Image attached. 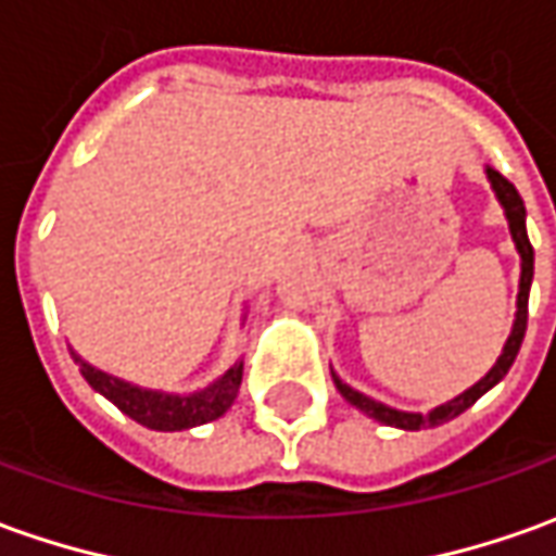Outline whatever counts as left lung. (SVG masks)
Masks as SVG:
<instances>
[{"label":"left lung","instance_id":"obj_1","mask_svg":"<svg viewBox=\"0 0 556 556\" xmlns=\"http://www.w3.org/2000/svg\"><path fill=\"white\" fill-rule=\"evenodd\" d=\"M486 179L493 185V191H496V198H500L502 210H505V218H508V228H511V240H515L517 252H520V292H517V316H515V328H511V334H508V341H505V350H502V356L496 358V365L486 371V377H481L478 383L471 389H466L463 395H456L453 402L447 405H438L432 407L429 414H407V410H395V407L380 405V402H374L368 395H362L353 387H346L338 374L331 371L334 377V387L341 392L343 399L350 402L358 410H365L368 417L374 420L387 422V426H395V429H432V426H441V422L453 420V417H459L463 410L475 405L481 395H484L486 389H493L500 383L502 377L508 374V368L515 365L517 350H520V343H523V334H527V316H530V286H532V243L530 237H527V206H523V200L517 194V188L505 176H502L500 169L486 167Z\"/></svg>","mask_w":556,"mask_h":556}]
</instances>
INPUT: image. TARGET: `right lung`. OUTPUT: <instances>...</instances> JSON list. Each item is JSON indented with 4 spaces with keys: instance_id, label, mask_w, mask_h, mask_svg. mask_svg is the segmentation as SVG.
Listing matches in <instances>:
<instances>
[{
    "instance_id": "add662e5",
    "label": "right lung",
    "mask_w": 556,
    "mask_h": 556,
    "mask_svg": "<svg viewBox=\"0 0 556 556\" xmlns=\"http://www.w3.org/2000/svg\"><path fill=\"white\" fill-rule=\"evenodd\" d=\"M72 358L78 362L81 377L100 395H105L130 420L157 429V432H182V429H194L203 422L218 420L233 405V399L240 392V380H243V362H233L228 371L206 389H198L191 395H169V392H157V389H139L134 383H124L118 377L88 365L75 353H72Z\"/></svg>"
}]
</instances>
